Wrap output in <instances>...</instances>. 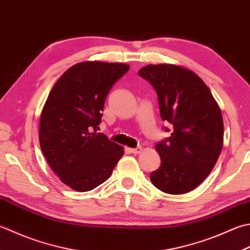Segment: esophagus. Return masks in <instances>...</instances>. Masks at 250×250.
<instances>
[{"mask_svg": "<svg viewBox=\"0 0 250 250\" xmlns=\"http://www.w3.org/2000/svg\"><path fill=\"white\" fill-rule=\"evenodd\" d=\"M130 151L132 154H140L142 151V147L141 146H138V147H135V148H130Z\"/></svg>", "mask_w": 250, "mask_h": 250, "instance_id": "1", "label": "esophagus"}]
</instances>
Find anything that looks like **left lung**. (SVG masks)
Masks as SVG:
<instances>
[{"label": "left lung", "instance_id": "8db88e82", "mask_svg": "<svg viewBox=\"0 0 250 250\" xmlns=\"http://www.w3.org/2000/svg\"><path fill=\"white\" fill-rule=\"evenodd\" d=\"M139 75L157 93L161 120L172 125L169 138L156 145L161 165L150 173L151 183L168 194L188 193L208 177L221 153V110L208 86L187 68L147 65Z\"/></svg>", "mask_w": 250, "mask_h": 250}]
</instances>
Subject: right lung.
<instances>
[{
    "label": "right lung",
    "mask_w": 250,
    "mask_h": 250,
    "mask_svg": "<svg viewBox=\"0 0 250 250\" xmlns=\"http://www.w3.org/2000/svg\"><path fill=\"white\" fill-rule=\"evenodd\" d=\"M119 62H84L70 67L48 94L40 119V146L63 183L87 192L110 177L124 149L97 133L106 96L128 72Z\"/></svg>",
    "instance_id": "add662e5"
}]
</instances>
